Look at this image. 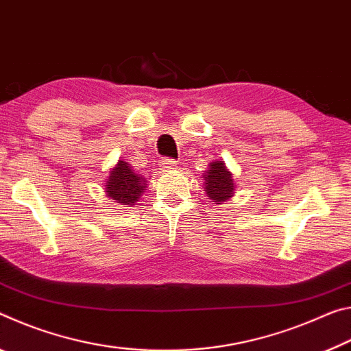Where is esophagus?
<instances>
[{"mask_svg":"<svg viewBox=\"0 0 351 351\" xmlns=\"http://www.w3.org/2000/svg\"><path fill=\"white\" fill-rule=\"evenodd\" d=\"M176 166H177V163L172 158H163L162 162H160V168H162L163 171H172V169H176Z\"/></svg>","mask_w":351,"mask_h":351,"instance_id":"esophagus-1","label":"esophagus"}]
</instances>
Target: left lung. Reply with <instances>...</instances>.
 Here are the masks:
<instances>
[{"mask_svg": "<svg viewBox=\"0 0 351 351\" xmlns=\"http://www.w3.org/2000/svg\"><path fill=\"white\" fill-rule=\"evenodd\" d=\"M204 191L208 199L216 204L227 202L234 194V180L233 174L227 169L223 162H211L208 169L204 172Z\"/></svg>", "mask_w": 351, "mask_h": 351, "instance_id": "left-lung-1", "label": "left lung"}]
</instances>
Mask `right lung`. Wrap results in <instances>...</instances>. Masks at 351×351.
Here are the masks:
<instances>
[{
	"label": "right lung",
	"instance_id": "1",
	"mask_svg": "<svg viewBox=\"0 0 351 351\" xmlns=\"http://www.w3.org/2000/svg\"><path fill=\"white\" fill-rule=\"evenodd\" d=\"M147 180L141 174L130 168L129 163L119 160L110 171L106 183V193L113 202L121 205H135L141 194L145 193Z\"/></svg>",
	"mask_w": 351,
	"mask_h": 351
}]
</instances>
